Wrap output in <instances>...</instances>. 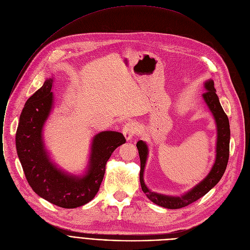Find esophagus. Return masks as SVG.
<instances>
[{
    "label": "esophagus",
    "mask_w": 250,
    "mask_h": 250,
    "mask_svg": "<svg viewBox=\"0 0 250 250\" xmlns=\"http://www.w3.org/2000/svg\"><path fill=\"white\" fill-rule=\"evenodd\" d=\"M136 131H137V126L135 123H132V122L126 123L122 129L123 135L127 141L132 140L134 134H136Z\"/></svg>",
    "instance_id": "1"
}]
</instances>
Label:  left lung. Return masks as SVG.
<instances>
[{"mask_svg":"<svg viewBox=\"0 0 250 250\" xmlns=\"http://www.w3.org/2000/svg\"><path fill=\"white\" fill-rule=\"evenodd\" d=\"M204 88L206 89L205 93L202 94L204 102L209 108L211 114L213 115L216 129H217V139H216V155L215 161L212 168L209 171L207 176L200 181L193 188L188 190L185 194L181 196H170L157 192L151 191L144 182V170L149 154V148L145 141L139 140L136 144L139 157H140V184L142 191L146 194L148 199L153 203H155L161 207L168 209H178L185 207L194 201L198 200L204 196L208 191L212 189L223 176L228 158H229V142H230V128L229 120L227 115L224 113L218 96L216 95V90L214 88V83L212 80H207L204 83Z\"/></svg>","mask_w":250,"mask_h":250,"instance_id":"1","label":"left lung"}]
</instances>
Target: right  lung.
<instances>
[{
  "label": "right lung",
  "instance_id": "obj_1",
  "mask_svg": "<svg viewBox=\"0 0 250 250\" xmlns=\"http://www.w3.org/2000/svg\"><path fill=\"white\" fill-rule=\"evenodd\" d=\"M54 78L27 100L16 133V148L28 183L40 197L63 208H76L91 201L99 191L106 163L114 150L126 142L123 134L102 131L93 137L88 164L81 175L71 174L57 166L50 157L44 126L54 108L51 92Z\"/></svg>",
  "mask_w": 250,
  "mask_h": 250
}]
</instances>
